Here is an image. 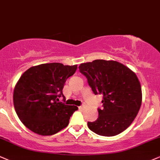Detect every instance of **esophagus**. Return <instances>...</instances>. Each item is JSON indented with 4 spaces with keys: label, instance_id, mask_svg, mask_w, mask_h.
I'll list each match as a JSON object with an SVG mask.
<instances>
[{
    "label": "esophagus",
    "instance_id": "34e87169",
    "mask_svg": "<svg viewBox=\"0 0 160 160\" xmlns=\"http://www.w3.org/2000/svg\"><path fill=\"white\" fill-rule=\"evenodd\" d=\"M83 108H84L83 106H79V107H78V109H79V110H82V109H83Z\"/></svg>",
    "mask_w": 160,
    "mask_h": 160
}]
</instances>
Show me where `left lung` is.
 <instances>
[{"instance_id": "obj_1", "label": "left lung", "mask_w": 160, "mask_h": 160, "mask_svg": "<svg viewBox=\"0 0 160 160\" xmlns=\"http://www.w3.org/2000/svg\"><path fill=\"white\" fill-rule=\"evenodd\" d=\"M78 68L94 94L103 95V108L98 109L97 120L88 122L89 129L104 137L119 134L131 125L140 109L142 96L137 75L116 61L97 59L81 64Z\"/></svg>"}]
</instances>
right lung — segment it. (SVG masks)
I'll return each mask as SVG.
<instances>
[{
	"label": "right lung",
	"mask_w": 160,
	"mask_h": 160,
	"mask_svg": "<svg viewBox=\"0 0 160 160\" xmlns=\"http://www.w3.org/2000/svg\"><path fill=\"white\" fill-rule=\"evenodd\" d=\"M77 70L69 66L49 63L34 66L22 74L13 92L15 112L30 131L41 136H50L66 128L78 107L58 102L63 96L66 80Z\"/></svg>",
	"instance_id": "add662e5"
}]
</instances>
